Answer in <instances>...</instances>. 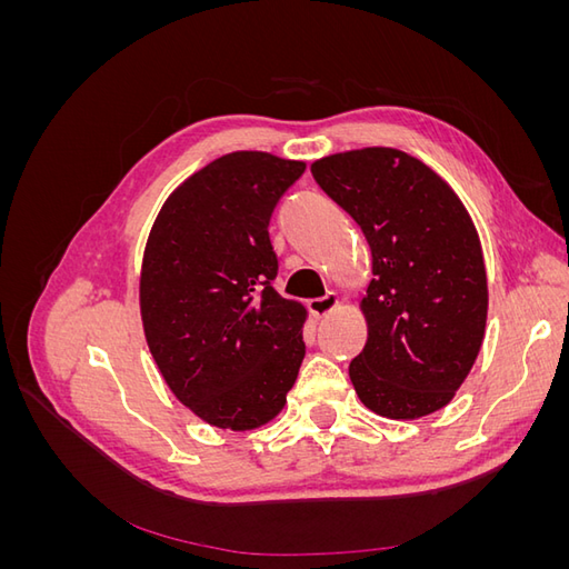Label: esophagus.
I'll list each match as a JSON object with an SVG mask.
<instances>
[{
    "label": "esophagus",
    "instance_id": "obj_1",
    "mask_svg": "<svg viewBox=\"0 0 569 569\" xmlns=\"http://www.w3.org/2000/svg\"><path fill=\"white\" fill-rule=\"evenodd\" d=\"M337 306H339V297L337 295H325L320 299L308 301V311H311L313 318H325L327 313H332Z\"/></svg>",
    "mask_w": 569,
    "mask_h": 569
}]
</instances>
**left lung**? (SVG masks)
<instances>
[{
	"mask_svg": "<svg viewBox=\"0 0 569 569\" xmlns=\"http://www.w3.org/2000/svg\"><path fill=\"white\" fill-rule=\"evenodd\" d=\"M311 173L372 251L368 341L349 366L358 399L393 420L429 416L453 399L485 339L487 270L472 220L435 170L399 149L335 153Z\"/></svg>",
	"mask_w": 569,
	"mask_h": 569,
	"instance_id": "8db88e82",
	"label": "left lung"
}]
</instances>
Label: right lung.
Returning a JSON list of instances; mask_svg holds the SVG:
<instances>
[{"label": "right lung", "instance_id": "add662e5", "mask_svg": "<svg viewBox=\"0 0 569 569\" xmlns=\"http://www.w3.org/2000/svg\"><path fill=\"white\" fill-rule=\"evenodd\" d=\"M306 170L263 151H234L168 197L144 249L140 308L168 387L201 420L253 429L295 387L303 306L272 287L270 216Z\"/></svg>", "mask_w": 569, "mask_h": 569}]
</instances>
